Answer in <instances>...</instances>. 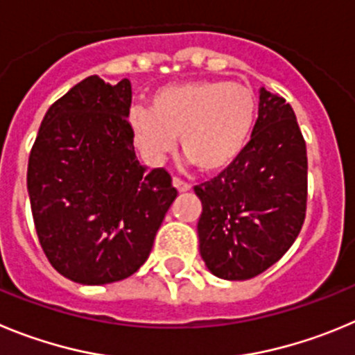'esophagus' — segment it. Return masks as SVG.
<instances>
[{"mask_svg":"<svg viewBox=\"0 0 355 355\" xmlns=\"http://www.w3.org/2000/svg\"><path fill=\"white\" fill-rule=\"evenodd\" d=\"M173 185H175V187H177L178 191H180V193H185V191H189V189H191V184H189V182L182 180L180 177H173Z\"/></svg>","mask_w":355,"mask_h":355,"instance_id":"1","label":"esophagus"}]
</instances>
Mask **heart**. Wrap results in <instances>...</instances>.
I'll list each match as a JSON object with an SVG mask.
<instances>
[{"label": "heart", "instance_id": "b5f03b06", "mask_svg": "<svg viewBox=\"0 0 355 355\" xmlns=\"http://www.w3.org/2000/svg\"><path fill=\"white\" fill-rule=\"evenodd\" d=\"M258 120V98L249 86L191 81L162 86L150 107L132 106L127 116L132 139L150 164H161L180 136L182 152L203 171L232 164L249 143Z\"/></svg>", "mask_w": 355, "mask_h": 355}]
</instances>
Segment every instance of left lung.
I'll return each instance as SVG.
<instances>
[{
  "instance_id": "1",
  "label": "left lung",
  "mask_w": 355,
  "mask_h": 355,
  "mask_svg": "<svg viewBox=\"0 0 355 355\" xmlns=\"http://www.w3.org/2000/svg\"><path fill=\"white\" fill-rule=\"evenodd\" d=\"M200 253L230 281L258 276L301 233L308 205L306 141L292 106L261 90L253 138L217 177L194 185Z\"/></svg>"
}]
</instances>
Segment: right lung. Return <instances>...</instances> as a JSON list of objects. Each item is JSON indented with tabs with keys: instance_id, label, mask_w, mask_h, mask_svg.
Instances as JSON below:
<instances>
[{
	"instance_id": "add662e5",
	"label": "right lung",
	"mask_w": 355,
	"mask_h": 355,
	"mask_svg": "<svg viewBox=\"0 0 355 355\" xmlns=\"http://www.w3.org/2000/svg\"><path fill=\"white\" fill-rule=\"evenodd\" d=\"M129 79L90 76L47 110L28 162L35 230L47 260L81 285L132 276L177 198L164 168L146 171L130 134Z\"/></svg>"
}]
</instances>
